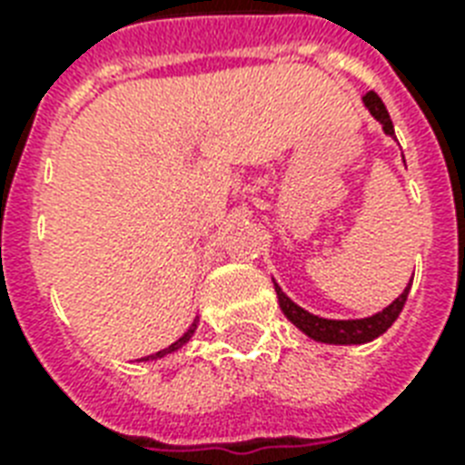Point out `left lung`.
<instances>
[{"label": "left lung", "mask_w": 465, "mask_h": 465, "mask_svg": "<svg viewBox=\"0 0 465 465\" xmlns=\"http://www.w3.org/2000/svg\"><path fill=\"white\" fill-rule=\"evenodd\" d=\"M361 101H364V108L371 113V118L379 120L383 134H389V137L396 140V130H393V123H391V115L389 111H386V105L381 104V98L376 96L374 91H369ZM272 284H275L277 302H280V309H282L284 316L290 318L292 323L297 325L304 335H309L311 340L325 342V345H364V342H371V340H376L379 335H383L391 325L396 323V318L401 316V311H403L405 306V299H408V292H411L412 287V280L408 282V287L401 292V297L393 299L386 309H381L379 313H374V316L347 318V321L316 316V313H311V311L294 304L275 280H272Z\"/></svg>", "instance_id": "left-lung-1"}]
</instances>
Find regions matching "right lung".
<instances>
[{
	"label": "right lung",
	"instance_id": "obj_1",
	"mask_svg": "<svg viewBox=\"0 0 465 465\" xmlns=\"http://www.w3.org/2000/svg\"><path fill=\"white\" fill-rule=\"evenodd\" d=\"M197 325H200V318H195V321H193V325H190L188 331L183 332L181 338L175 340L173 345H168L166 350H159V352L149 354V357H142V360H137V361H156V360H161V357H166V354L178 352L181 347H185V345H188V342H190V340H193V335H195V331H197Z\"/></svg>",
	"mask_w": 465,
	"mask_h": 465
}]
</instances>
